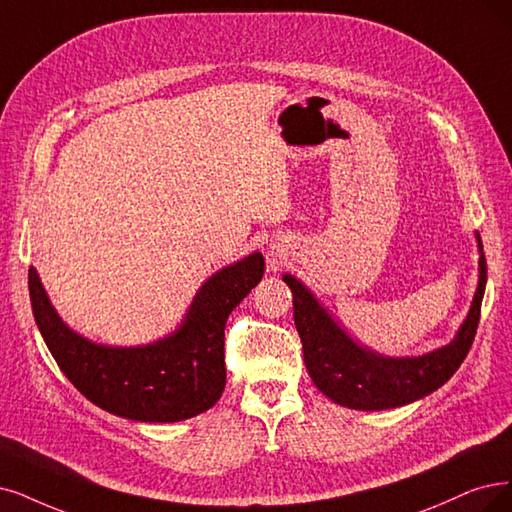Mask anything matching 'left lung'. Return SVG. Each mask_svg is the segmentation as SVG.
Instances as JSON below:
<instances>
[{
    "mask_svg": "<svg viewBox=\"0 0 512 512\" xmlns=\"http://www.w3.org/2000/svg\"><path fill=\"white\" fill-rule=\"evenodd\" d=\"M477 240L481 251L479 287L470 312L449 346L424 356L384 358L356 346L299 280L289 274L282 276L293 293L295 327L316 388L337 405L363 411L403 407L441 388L464 363L479 327L487 261L481 236Z\"/></svg>",
    "mask_w": 512,
    "mask_h": 512,
    "instance_id": "left-lung-1",
    "label": "left lung"
}]
</instances>
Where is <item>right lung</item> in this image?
I'll use <instances>...</instances> for the list:
<instances>
[{"label":"right lung","mask_w":512,"mask_h":512,"mask_svg":"<svg viewBox=\"0 0 512 512\" xmlns=\"http://www.w3.org/2000/svg\"><path fill=\"white\" fill-rule=\"evenodd\" d=\"M261 253L208 278L183 325L141 348L97 346L56 316L35 268L29 297L56 365L90 403L137 422H181L211 409L225 388V320L263 276Z\"/></svg>","instance_id":"add662e5"}]
</instances>
